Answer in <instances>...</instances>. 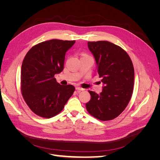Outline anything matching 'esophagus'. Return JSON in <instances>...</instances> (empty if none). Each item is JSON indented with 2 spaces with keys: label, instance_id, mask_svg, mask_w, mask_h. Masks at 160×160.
<instances>
[{
  "label": "esophagus",
  "instance_id": "obj_1",
  "mask_svg": "<svg viewBox=\"0 0 160 160\" xmlns=\"http://www.w3.org/2000/svg\"><path fill=\"white\" fill-rule=\"evenodd\" d=\"M76 90L77 91H83L84 90V89H83V88H79V87H76Z\"/></svg>",
  "mask_w": 160,
  "mask_h": 160
}]
</instances>
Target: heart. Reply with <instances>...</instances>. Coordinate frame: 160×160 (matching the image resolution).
<instances>
[{"label":"heart","instance_id":"1","mask_svg":"<svg viewBox=\"0 0 160 160\" xmlns=\"http://www.w3.org/2000/svg\"><path fill=\"white\" fill-rule=\"evenodd\" d=\"M83 56H87V55H85V54H83Z\"/></svg>","mask_w":160,"mask_h":160}]
</instances>
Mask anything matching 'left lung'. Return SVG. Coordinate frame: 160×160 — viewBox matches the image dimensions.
Instances as JSON below:
<instances>
[{
  "mask_svg": "<svg viewBox=\"0 0 160 160\" xmlns=\"http://www.w3.org/2000/svg\"><path fill=\"white\" fill-rule=\"evenodd\" d=\"M103 83L100 94L89 91L91 100L86 103L90 115L101 121L113 119L126 108L133 90L132 61L122 47L105 41L88 42Z\"/></svg>",
  "mask_w": 160,
  "mask_h": 160,
  "instance_id": "left-lung-1",
  "label": "left lung"
}]
</instances>
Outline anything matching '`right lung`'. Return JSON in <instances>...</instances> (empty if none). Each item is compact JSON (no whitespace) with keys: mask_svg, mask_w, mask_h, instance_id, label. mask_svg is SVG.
<instances>
[{"mask_svg":"<svg viewBox=\"0 0 160 160\" xmlns=\"http://www.w3.org/2000/svg\"><path fill=\"white\" fill-rule=\"evenodd\" d=\"M75 41L52 39L38 43L28 51L21 67V92L33 113L51 118L63 109L75 87L61 85L55 75L63 70L65 53Z\"/></svg>","mask_w":160,"mask_h":160,"instance_id":"add662e5","label":"right lung"}]
</instances>
